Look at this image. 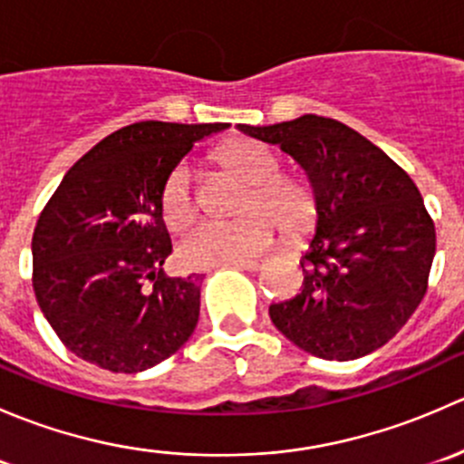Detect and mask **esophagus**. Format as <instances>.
Instances as JSON below:
<instances>
[{
	"label": "esophagus",
	"mask_w": 464,
	"mask_h": 464,
	"mask_svg": "<svg viewBox=\"0 0 464 464\" xmlns=\"http://www.w3.org/2000/svg\"><path fill=\"white\" fill-rule=\"evenodd\" d=\"M237 269H245V271H258L260 269V262H237Z\"/></svg>",
	"instance_id": "34e87169"
}]
</instances>
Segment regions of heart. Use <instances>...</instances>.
Returning <instances> with one entry per match:
<instances>
[{
	"label": "heart",
	"instance_id": "1",
	"mask_svg": "<svg viewBox=\"0 0 464 464\" xmlns=\"http://www.w3.org/2000/svg\"><path fill=\"white\" fill-rule=\"evenodd\" d=\"M224 166L240 175L251 190L245 195V218L233 222L206 219L186 233L179 245L184 265L208 266L251 262L274 242V221L285 237L298 240L316 222L319 204L310 186L280 175L276 154L256 141H233L219 152ZM199 210L198 193L188 166H177L161 195V213L170 228H184Z\"/></svg>",
	"mask_w": 464,
	"mask_h": 464
}]
</instances>
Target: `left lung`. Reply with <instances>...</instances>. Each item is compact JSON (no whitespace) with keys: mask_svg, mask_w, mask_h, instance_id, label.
Segmentation results:
<instances>
[{"mask_svg":"<svg viewBox=\"0 0 464 464\" xmlns=\"http://www.w3.org/2000/svg\"><path fill=\"white\" fill-rule=\"evenodd\" d=\"M305 170L319 215L301 258L303 287L269 305L274 325L305 353L350 362L404 327L427 294L435 227L409 175L348 125L305 114L237 125Z\"/></svg>","mask_w":464,"mask_h":464,"instance_id":"left-lung-1","label":"left lung"}]
</instances>
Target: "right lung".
<instances>
[{"label":"right lung","mask_w":464,"mask_h":464,"mask_svg":"<svg viewBox=\"0 0 464 464\" xmlns=\"http://www.w3.org/2000/svg\"><path fill=\"white\" fill-rule=\"evenodd\" d=\"M228 123L141 121L78 159L33 233V289L76 357L141 372L175 354L199 319V280L170 278L161 195L181 159Z\"/></svg>","instance_id":"1"}]
</instances>
